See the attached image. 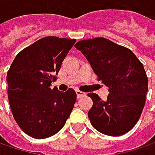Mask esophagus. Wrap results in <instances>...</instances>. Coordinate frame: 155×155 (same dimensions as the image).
<instances>
[{"label": "esophagus", "mask_w": 155, "mask_h": 155, "mask_svg": "<svg viewBox=\"0 0 155 155\" xmlns=\"http://www.w3.org/2000/svg\"><path fill=\"white\" fill-rule=\"evenodd\" d=\"M76 94H77L78 99H80V98H81L82 96H84V95H85V93H84V92H82V91H76Z\"/></svg>", "instance_id": "esophagus-1"}]
</instances>
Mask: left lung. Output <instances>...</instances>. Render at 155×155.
I'll list each match as a JSON object with an SVG mask.
<instances>
[{"label":"left lung","instance_id":"left-lung-1","mask_svg":"<svg viewBox=\"0 0 155 155\" xmlns=\"http://www.w3.org/2000/svg\"><path fill=\"white\" fill-rule=\"evenodd\" d=\"M74 47L91 64L98 80L108 87L105 101L88 93L93 101L88 112L92 127L111 137L127 133L145 104L148 80L143 64L130 49L104 38L81 40Z\"/></svg>","mask_w":155,"mask_h":155}]
</instances>
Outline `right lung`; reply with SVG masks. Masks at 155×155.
Masks as SVG:
<instances>
[{
    "mask_svg": "<svg viewBox=\"0 0 155 155\" xmlns=\"http://www.w3.org/2000/svg\"><path fill=\"white\" fill-rule=\"evenodd\" d=\"M75 39L43 38L20 51L8 73V98L13 117L24 133L37 139L55 135L76 101L73 89L62 92L50 85Z\"/></svg>",
    "mask_w": 155,
    "mask_h": 155,
    "instance_id": "1",
    "label": "right lung"
}]
</instances>
